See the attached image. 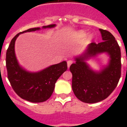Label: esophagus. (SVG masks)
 <instances>
[{"instance_id": "34e87169", "label": "esophagus", "mask_w": 127, "mask_h": 127, "mask_svg": "<svg viewBox=\"0 0 127 127\" xmlns=\"http://www.w3.org/2000/svg\"><path fill=\"white\" fill-rule=\"evenodd\" d=\"M73 63V61H71V60H69V61H67V66H68V67H69V66H71V64Z\"/></svg>"}]
</instances>
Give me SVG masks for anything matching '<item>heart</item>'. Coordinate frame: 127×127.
<instances>
[{
	"mask_svg": "<svg viewBox=\"0 0 127 127\" xmlns=\"http://www.w3.org/2000/svg\"><path fill=\"white\" fill-rule=\"evenodd\" d=\"M78 35L80 37H84V36H85L86 33L84 31H80L79 33H78Z\"/></svg>",
	"mask_w": 127,
	"mask_h": 127,
	"instance_id": "obj_1",
	"label": "heart"
}]
</instances>
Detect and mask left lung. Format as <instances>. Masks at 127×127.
I'll list each match as a JSON object with an SVG mask.
<instances>
[{
  "label": "left lung",
  "mask_w": 127,
  "mask_h": 127,
  "mask_svg": "<svg viewBox=\"0 0 127 127\" xmlns=\"http://www.w3.org/2000/svg\"><path fill=\"white\" fill-rule=\"evenodd\" d=\"M103 41L91 43L85 54L75 58L70 71L73 75L72 88L78 99L87 103H95L105 99L117 86L121 76L120 46L111 32L99 29ZM107 52L110 56L108 66L99 73L93 72L84 60L98 53Z\"/></svg>",
  "instance_id": "1"
}]
</instances>
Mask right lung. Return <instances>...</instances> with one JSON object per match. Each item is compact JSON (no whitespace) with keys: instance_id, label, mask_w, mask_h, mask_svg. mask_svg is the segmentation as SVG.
Masks as SVG:
<instances>
[{"instance_id":"obj_1","label":"right lung","mask_w":127,"mask_h":127,"mask_svg":"<svg viewBox=\"0 0 127 127\" xmlns=\"http://www.w3.org/2000/svg\"><path fill=\"white\" fill-rule=\"evenodd\" d=\"M55 26L50 24L43 28H53ZM39 29L32 28L17 34L11 40L6 53L7 77L11 87L20 97L32 103L47 101L52 95L57 80L67 69L66 61L52 65L37 73L26 71L19 65L14 50L17 37L20 34Z\"/></svg>"}]
</instances>
